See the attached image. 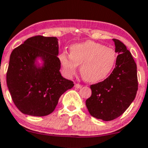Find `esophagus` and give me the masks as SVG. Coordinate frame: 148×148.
Listing matches in <instances>:
<instances>
[{"label": "esophagus", "mask_w": 148, "mask_h": 148, "mask_svg": "<svg viewBox=\"0 0 148 148\" xmlns=\"http://www.w3.org/2000/svg\"><path fill=\"white\" fill-rule=\"evenodd\" d=\"M74 87H75L76 88H82V85H79V84H75Z\"/></svg>", "instance_id": "1"}]
</instances>
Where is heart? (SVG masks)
Masks as SVG:
<instances>
[{
    "instance_id": "obj_1",
    "label": "heart",
    "mask_w": 148,
    "mask_h": 148,
    "mask_svg": "<svg viewBox=\"0 0 148 148\" xmlns=\"http://www.w3.org/2000/svg\"><path fill=\"white\" fill-rule=\"evenodd\" d=\"M63 71L72 77L80 65V74L84 80L96 83L103 80L113 69L117 60L115 51L110 47L88 41L70 47V55L62 52L59 55Z\"/></svg>"
}]
</instances>
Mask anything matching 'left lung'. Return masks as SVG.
Here are the masks:
<instances>
[{
  "mask_svg": "<svg viewBox=\"0 0 148 148\" xmlns=\"http://www.w3.org/2000/svg\"><path fill=\"white\" fill-rule=\"evenodd\" d=\"M117 57L115 68L106 79L90 85L86 107L91 115L104 121L121 116L131 105L138 90L136 64L123 43L112 39Z\"/></svg>",
  "mask_w": 148,
  "mask_h": 148,
  "instance_id": "left-lung-1",
  "label": "left lung"
}]
</instances>
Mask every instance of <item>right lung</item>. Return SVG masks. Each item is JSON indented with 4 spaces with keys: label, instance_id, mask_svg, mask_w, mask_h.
<instances>
[{
    "label": "right lung",
    "instance_id": "1",
    "mask_svg": "<svg viewBox=\"0 0 148 148\" xmlns=\"http://www.w3.org/2000/svg\"><path fill=\"white\" fill-rule=\"evenodd\" d=\"M58 49L56 37L36 36L12 51L6 83L21 112L37 117L48 115L55 110L60 96L74 85L61 76ZM38 59L42 61L41 66Z\"/></svg>",
    "mask_w": 148,
    "mask_h": 148
}]
</instances>
